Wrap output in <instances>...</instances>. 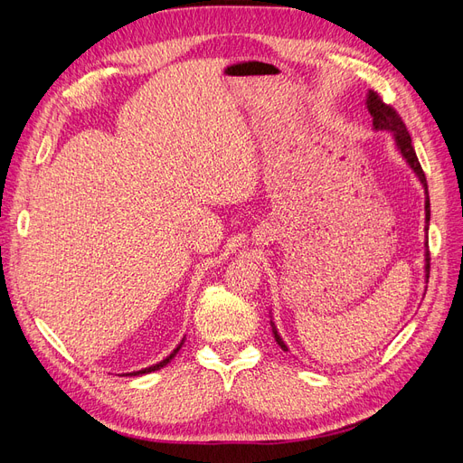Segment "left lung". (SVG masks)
Returning <instances> with one entry per match:
<instances>
[{"mask_svg": "<svg viewBox=\"0 0 463 463\" xmlns=\"http://www.w3.org/2000/svg\"><path fill=\"white\" fill-rule=\"evenodd\" d=\"M365 106L369 109V114L373 118V129L374 131H386L390 133V137L394 138V145L398 148V152L402 154V158L405 160V164H408L411 167V172L415 174V177L419 179V184L423 185L425 189V232L429 230V222H430V203H429V187H427V177L423 174V167L421 164H419L417 160V154L411 146V137L408 133V129H405V123L402 121V118L396 114L394 108L386 106L381 96H378L376 92L369 90L367 92V100H365ZM430 257H429V241L425 240V282H429V269H430ZM427 291V289H425ZM270 326H272V334L274 338L278 342V345L284 349V352H288V345L286 342L282 340V335L278 334V328L274 325L272 320V315H270Z\"/></svg>", "mask_w": 463, "mask_h": 463, "instance_id": "1", "label": "left lung"}]
</instances>
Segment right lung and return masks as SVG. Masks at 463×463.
I'll return each instance as SVG.
<instances>
[{
    "instance_id": "right-lung-1",
    "label": "right lung",
    "mask_w": 463,
    "mask_h": 463,
    "mask_svg": "<svg viewBox=\"0 0 463 463\" xmlns=\"http://www.w3.org/2000/svg\"><path fill=\"white\" fill-rule=\"evenodd\" d=\"M184 342H185V338L179 342V345L174 349V352L167 355L165 359H162L160 363H156V365H150V367H146V369H141V371H133V373H125V374H121V376H138V374H146V373H152V371H158V369H162V367H165L167 363H170L175 355H177V352L181 349V345H184Z\"/></svg>"
}]
</instances>
